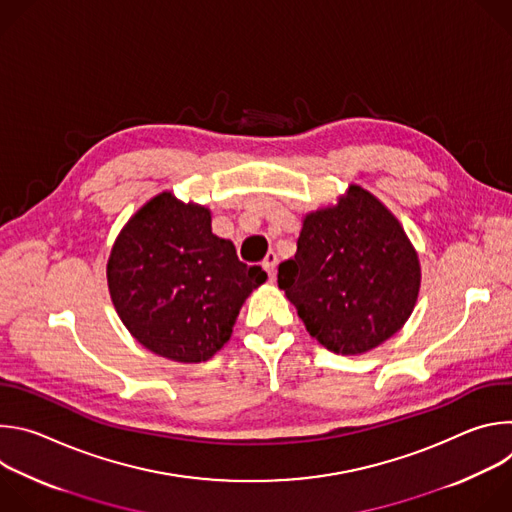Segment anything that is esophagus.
<instances>
[{
  "instance_id": "obj_1",
  "label": "esophagus",
  "mask_w": 512,
  "mask_h": 512,
  "mask_svg": "<svg viewBox=\"0 0 512 512\" xmlns=\"http://www.w3.org/2000/svg\"><path fill=\"white\" fill-rule=\"evenodd\" d=\"M261 267L267 271L269 279H275V267H277V255L273 251H269L261 263Z\"/></svg>"
}]
</instances>
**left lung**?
I'll use <instances>...</instances> for the list:
<instances>
[{
  "label": "left lung",
  "mask_w": 512,
  "mask_h": 512,
  "mask_svg": "<svg viewBox=\"0 0 512 512\" xmlns=\"http://www.w3.org/2000/svg\"><path fill=\"white\" fill-rule=\"evenodd\" d=\"M277 283L306 330L336 354H364L409 320L421 265L397 216L369 190L350 184L336 204L304 216L294 259Z\"/></svg>",
  "instance_id": "1"
}]
</instances>
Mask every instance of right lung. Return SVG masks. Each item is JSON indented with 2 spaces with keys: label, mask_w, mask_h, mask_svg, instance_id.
I'll return each instance as SVG.
<instances>
[{
  "label": "right lung",
  "mask_w": 512,
  "mask_h": 512,
  "mask_svg": "<svg viewBox=\"0 0 512 512\" xmlns=\"http://www.w3.org/2000/svg\"><path fill=\"white\" fill-rule=\"evenodd\" d=\"M210 210L160 192L117 235L107 285L117 316L150 352L204 362L221 350L267 273L212 233Z\"/></svg>",
  "instance_id": "right-lung-1"
}]
</instances>
